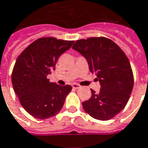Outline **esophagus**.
<instances>
[{
	"label": "esophagus",
	"instance_id": "1",
	"mask_svg": "<svg viewBox=\"0 0 148 148\" xmlns=\"http://www.w3.org/2000/svg\"><path fill=\"white\" fill-rule=\"evenodd\" d=\"M72 87L74 88V89H78V88H80V85H78L77 83H73L72 84Z\"/></svg>",
	"mask_w": 148,
	"mask_h": 148
}]
</instances>
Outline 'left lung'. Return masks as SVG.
I'll use <instances>...</instances> for the list:
<instances>
[{"mask_svg":"<svg viewBox=\"0 0 148 148\" xmlns=\"http://www.w3.org/2000/svg\"><path fill=\"white\" fill-rule=\"evenodd\" d=\"M72 49L87 60L101 86L98 94L91 90V98L82 102L84 110L97 120L111 119L125 108L133 89L128 58L113 41L104 37L77 40Z\"/></svg>","mask_w":148,"mask_h":148,"instance_id":"left-lung-1","label":"left lung"}]
</instances>
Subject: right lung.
I'll return each mask as SVG.
<instances>
[{
  "instance_id": "add662e5",
  "label": "right lung",
  "mask_w": 148,
  "mask_h": 148,
  "mask_svg": "<svg viewBox=\"0 0 148 148\" xmlns=\"http://www.w3.org/2000/svg\"><path fill=\"white\" fill-rule=\"evenodd\" d=\"M73 44L74 41L53 37L40 38L18 57L12 73V84L20 103L34 117H52L63 107L72 87L49 82L47 76L55 70L59 57Z\"/></svg>"
}]
</instances>
